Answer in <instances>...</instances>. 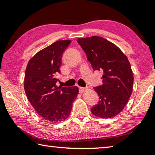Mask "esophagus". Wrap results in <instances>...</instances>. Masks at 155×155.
I'll return each instance as SVG.
<instances>
[{
	"mask_svg": "<svg viewBox=\"0 0 155 155\" xmlns=\"http://www.w3.org/2000/svg\"><path fill=\"white\" fill-rule=\"evenodd\" d=\"M78 88H79V92H80V93H83V91L86 90V89H85V87H79Z\"/></svg>",
	"mask_w": 155,
	"mask_h": 155,
	"instance_id": "34e87169",
	"label": "esophagus"
}]
</instances>
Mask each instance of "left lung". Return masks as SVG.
Masks as SVG:
<instances>
[{
  "label": "left lung",
  "instance_id": "1",
  "mask_svg": "<svg viewBox=\"0 0 155 155\" xmlns=\"http://www.w3.org/2000/svg\"><path fill=\"white\" fill-rule=\"evenodd\" d=\"M94 70L103 71V85L94 87L98 103L91 109L101 118H111L127 105L133 91V73L127 57L115 44L98 36L78 38Z\"/></svg>",
  "mask_w": 155,
  "mask_h": 155
}]
</instances>
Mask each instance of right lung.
<instances>
[{
  "mask_svg": "<svg viewBox=\"0 0 155 155\" xmlns=\"http://www.w3.org/2000/svg\"><path fill=\"white\" fill-rule=\"evenodd\" d=\"M71 40H59L46 47L28 62L24 88L28 101L40 116L54 123L69 117L72 103L78 94L77 86L57 87L63 52Z\"/></svg>",
  "mask_w": 155,
  "mask_h": 155,
  "instance_id": "1",
  "label": "right lung"
}]
</instances>
